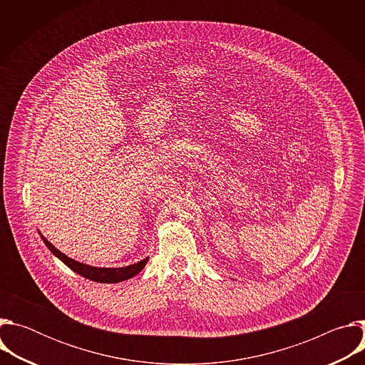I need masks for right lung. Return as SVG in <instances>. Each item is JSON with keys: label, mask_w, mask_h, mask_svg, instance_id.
<instances>
[{"label": "right lung", "mask_w": 365, "mask_h": 365, "mask_svg": "<svg viewBox=\"0 0 365 365\" xmlns=\"http://www.w3.org/2000/svg\"><path fill=\"white\" fill-rule=\"evenodd\" d=\"M40 234V232H38ZM43 242L46 244V247L53 252L62 263H65L69 269H72L75 273L81 274L85 279H89L92 282H98V283H120L124 280H128L131 277H134L135 274H138L147 264L148 257H145L141 262L127 266V267H120V269H107V267H92L79 262H75L71 257L65 255L62 251H59L58 248L53 247L50 241H47L43 235H40Z\"/></svg>", "instance_id": "add662e5"}]
</instances>
